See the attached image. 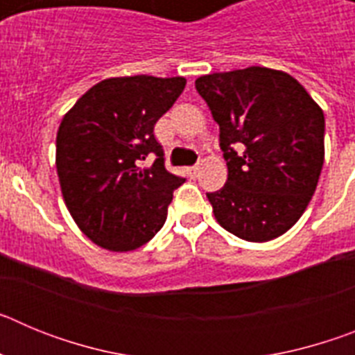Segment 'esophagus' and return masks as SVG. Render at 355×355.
<instances>
[{"instance_id":"34e87169","label":"esophagus","mask_w":355,"mask_h":355,"mask_svg":"<svg viewBox=\"0 0 355 355\" xmlns=\"http://www.w3.org/2000/svg\"><path fill=\"white\" fill-rule=\"evenodd\" d=\"M187 171H188V174L192 175V178H196V175L200 172V165H199V163H197V165H193V167H188Z\"/></svg>"}]
</instances>
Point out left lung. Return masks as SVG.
Returning a JSON list of instances; mask_svg holds the SVG:
<instances>
[{
  "instance_id": "left-lung-1",
  "label": "left lung",
  "mask_w": 355,
  "mask_h": 355,
  "mask_svg": "<svg viewBox=\"0 0 355 355\" xmlns=\"http://www.w3.org/2000/svg\"><path fill=\"white\" fill-rule=\"evenodd\" d=\"M196 89L220 128L227 162L224 187L206 193L216 222L247 241L281 236L318 184L324 112L295 78L266 67L206 74Z\"/></svg>"
}]
</instances>
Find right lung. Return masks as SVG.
<instances>
[{"label":"right lung","mask_w":355,"mask_h":355,"mask_svg":"<svg viewBox=\"0 0 355 355\" xmlns=\"http://www.w3.org/2000/svg\"><path fill=\"white\" fill-rule=\"evenodd\" d=\"M184 85L181 76L108 78L62 119L56 133L62 196L78 227L103 249H139L165 224L172 192L184 178L163 165L155 124ZM149 154L155 163L140 169Z\"/></svg>","instance_id":"right-lung-1"}]
</instances>
